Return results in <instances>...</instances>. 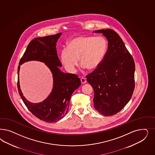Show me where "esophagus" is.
<instances>
[{"label": "esophagus", "mask_w": 155, "mask_h": 155, "mask_svg": "<svg viewBox=\"0 0 155 155\" xmlns=\"http://www.w3.org/2000/svg\"><path fill=\"white\" fill-rule=\"evenodd\" d=\"M80 80H81V83L83 84H85L86 83V82H87V80H86V79L84 78H81V79H80Z\"/></svg>", "instance_id": "1"}]
</instances>
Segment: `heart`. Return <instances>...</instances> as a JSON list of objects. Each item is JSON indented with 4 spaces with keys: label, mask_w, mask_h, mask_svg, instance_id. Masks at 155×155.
I'll return each instance as SVG.
<instances>
[{
    "label": "heart",
    "mask_w": 155,
    "mask_h": 155,
    "mask_svg": "<svg viewBox=\"0 0 155 155\" xmlns=\"http://www.w3.org/2000/svg\"><path fill=\"white\" fill-rule=\"evenodd\" d=\"M108 50V43L102 36H79L70 40L61 51L60 60L70 73L80 63L83 68L94 70L100 66Z\"/></svg>",
    "instance_id": "heart-1"
}]
</instances>
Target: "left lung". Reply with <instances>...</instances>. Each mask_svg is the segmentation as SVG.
Here are the masks:
<instances>
[{
  "instance_id": "8db88e82",
  "label": "left lung",
  "mask_w": 155,
  "mask_h": 155,
  "mask_svg": "<svg viewBox=\"0 0 155 155\" xmlns=\"http://www.w3.org/2000/svg\"><path fill=\"white\" fill-rule=\"evenodd\" d=\"M108 40V50L97 70L86 76L94 91V107L104 116L115 115L130 101L135 88L132 56L115 31L99 30Z\"/></svg>"
}]
</instances>
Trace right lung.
<instances>
[{
	"mask_svg": "<svg viewBox=\"0 0 155 155\" xmlns=\"http://www.w3.org/2000/svg\"><path fill=\"white\" fill-rule=\"evenodd\" d=\"M61 34L59 33L32 40L21 58L18 68V88L21 99L33 115L47 123L56 122L65 116L68 111L72 94L81 85V81L77 75L64 73L59 68L62 65L58 56L56 45ZM30 61L44 62L53 75L52 91L46 99L39 103H32L27 100L20 89V65Z\"/></svg>",
	"mask_w": 155,
	"mask_h": 155,
	"instance_id": "1",
	"label": "right lung"
}]
</instances>
